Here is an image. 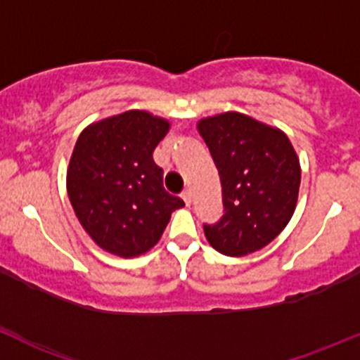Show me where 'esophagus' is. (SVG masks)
I'll return each mask as SVG.
<instances>
[{"label":"esophagus","instance_id":"obj_1","mask_svg":"<svg viewBox=\"0 0 360 360\" xmlns=\"http://www.w3.org/2000/svg\"><path fill=\"white\" fill-rule=\"evenodd\" d=\"M181 196H183L184 203H186V205H190V203H191V191L190 190H184L183 195H181Z\"/></svg>","mask_w":360,"mask_h":360}]
</instances>
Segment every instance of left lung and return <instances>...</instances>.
<instances>
[{
    "mask_svg": "<svg viewBox=\"0 0 360 360\" xmlns=\"http://www.w3.org/2000/svg\"><path fill=\"white\" fill-rule=\"evenodd\" d=\"M222 186L224 214L203 224L217 252L241 257L269 245L288 224L300 188V162L285 132L243 113L200 120Z\"/></svg>",
    "mask_w": 360,
    "mask_h": 360,
    "instance_id": "8db88e82",
    "label": "left lung"
}]
</instances>
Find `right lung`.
Returning <instances> with one entry per match:
<instances>
[{
    "instance_id": "right-lung-1",
    "label": "right lung",
    "mask_w": 360,
    "mask_h": 360,
    "mask_svg": "<svg viewBox=\"0 0 360 360\" xmlns=\"http://www.w3.org/2000/svg\"><path fill=\"white\" fill-rule=\"evenodd\" d=\"M167 120L129 110L84 129L75 143L67 191L86 233L107 252L136 257L157 245L170 214L184 205L164 188L153 150Z\"/></svg>"
}]
</instances>
